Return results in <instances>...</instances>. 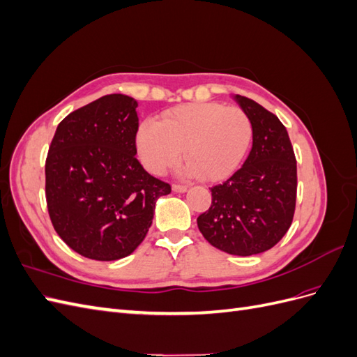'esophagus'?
<instances>
[{
    "label": "esophagus",
    "mask_w": 357,
    "mask_h": 357,
    "mask_svg": "<svg viewBox=\"0 0 357 357\" xmlns=\"http://www.w3.org/2000/svg\"><path fill=\"white\" fill-rule=\"evenodd\" d=\"M186 189H188V186L180 185V183H174V185H172V190L174 192H186Z\"/></svg>",
    "instance_id": "1"
}]
</instances>
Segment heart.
Masks as SVG:
<instances>
[{
  "label": "heart",
  "instance_id": "obj_1",
  "mask_svg": "<svg viewBox=\"0 0 357 357\" xmlns=\"http://www.w3.org/2000/svg\"><path fill=\"white\" fill-rule=\"evenodd\" d=\"M252 137L250 117L238 107L190 102L165 112L159 122L139 125L137 149L152 174H164L185 152L190 174L218 181L240 167Z\"/></svg>",
  "mask_w": 357,
  "mask_h": 357
}]
</instances>
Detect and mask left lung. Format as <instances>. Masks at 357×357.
I'll list each match as a JSON object with an SVG mask.
<instances>
[{"mask_svg": "<svg viewBox=\"0 0 357 357\" xmlns=\"http://www.w3.org/2000/svg\"><path fill=\"white\" fill-rule=\"evenodd\" d=\"M253 126V147L243 167L211 188V205L198 215L204 238L219 250L252 256L269 250L289 231L296 205V158L278 117L235 95Z\"/></svg>", "mask_w": 357, "mask_h": 357, "instance_id": "left-lung-1", "label": "left lung"}]
</instances>
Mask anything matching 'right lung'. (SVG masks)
Returning <instances> with one entry per match:
<instances>
[{
    "label": "right lung",
    "mask_w": 357,
    "mask_h": 357,
    "mask_svg": "<svg viewBox=\"0 0 357 357\" xmlns=\"http://www.w3.org/2000/svg\"><path fill=\"white\" fill-rule=\"evenodd\" d=\"M138 102L101 96L58 125L46 158V202L56 234L93 261H116L142 244L169 183L135 158Z\"/></svg>",
    "instance_id": "1"
}]
</instances>
